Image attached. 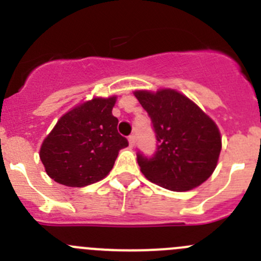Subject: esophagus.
Wrapping results in <instances>:
<instances>
[{
    "instance_id": "esophagus-1",
    "label": "esophagus",
    "mask_w": 261,
    "mask_h": 261,
    "mask_svg": "<svg viewBox=\"0 0 261 261\" xmlns=\"http://www.w3.org/2000/svg\"><path fill=\"white\" fill-rule=\"evenodd\" d=\"M135 143H136V139H135V135H130L128 136V144H130V147H134L135 146Z\"/></svg>"
}]
</instances>
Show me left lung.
I'll return each instance as SVG.
<instances>
[{"label": "left lung", "instance_id": "8db88e82", "mask_svg": "<svg viewBox=\"0 0 261 261\" xmlns=\"http://www.w3.org/2000/svg\"><path fill=\"white\" fill-rule=\"evenodd\" d=\"M134 94L149 115L158 141L151 158L138 152L141 173L152 183L174 192L189 191L208 179L222 146L212 118L174 89Z\"/></svg>", "mask_w": 261, "mask_h": 261}]
</instances>
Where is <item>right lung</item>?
<instances>
[{"label":"right lung","instance_id":"right-lung-1","mask_svg":"<svg viewBox=\"0 0 261 261\" xmlns=\"http://www.w3.org/2000/svg\"><path fill=\"white\" fill-rule=\"evenodd\" d=\"M116 97L93 98L63 115L43 141L40 159L51 179L86 187L103 179L118 151L128 146L112 115Z\"/></svg>","mask_w":261,"mask_h":261}]
</instances>
